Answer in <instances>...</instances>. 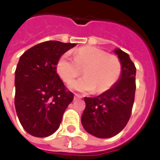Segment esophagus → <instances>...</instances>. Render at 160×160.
I'll use <instances>...</instances> for the list:
<instances>
[{"instance_id": "esophagus-1", "label": "esophagus", "mask_w": 160, "mask_h": 160, "mask_svg": "<svg viewBox=\"0 0 160 160\" xmlns=\"http://www.w3.org/2000/svg\"><path fill=\"white\" fill-rule=\"evenodd\" d=\"M81 98V97H80L79 94H76V93L74 94V99H77V98Z\"/></svg>"}]
</instances>
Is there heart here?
I'll use <instances>...</instances> for the list:
<instances>
[{"label":"heart","instance_id":"b5f03b06","mask_svg":"<svg viewBox=\"0 0 160 160\" xmlns=\"http://www.w3.org/2000/svg\"><path fill=\"white\" fill-rule=\"evenodd\" d=\"M56 72L64 82L70 84L81 74L70 88L82 92L95 91L101 93L117 84L122 74V63L118 56L92 46H85L73 53V60L65 53L56 62Z\"/></svg>","mask_w":160,"mask_h":160}]
</instances>
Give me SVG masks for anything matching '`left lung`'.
Segmentation results:
<instances>
[{"instance_id": "left-lung-1", "label": "left lung", "mask_w": 160, "mask_h": 160, "mask_svg": "<svg viewBox=\"0 0 160 160\" xmlns=\"http://www.w3.org/2000/svg\"><path fill=\"white\" fill-rule=\"evenodd\" d=\"M122 63V74L114 87L97 97L85 98L86 109L81 123L87 133L98 138H111L122 130L131 116L135 93L136 68L130 57L116 49Z\"/></svg>"}]
</instances>
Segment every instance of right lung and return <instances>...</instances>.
Returning <instances> with one entry per match:
<instances>
[{"mask_svg":"<svg viewBox=\"0 0 160 160\" xmlns=\"http://www.w3.org/2000/svg\"><path fill=\"white\" fill-rule=\"evenodd\" d=\"M76 45L46 41L26 50L15 70L16 113L24 129L35 137H47L60 126L64 111L73 101L56 73L60 56Z\"/></svg>","mask_w":160,"mask_h":160,"instance_id":"right-lung-1","label":"right lung"}]
</instances>
